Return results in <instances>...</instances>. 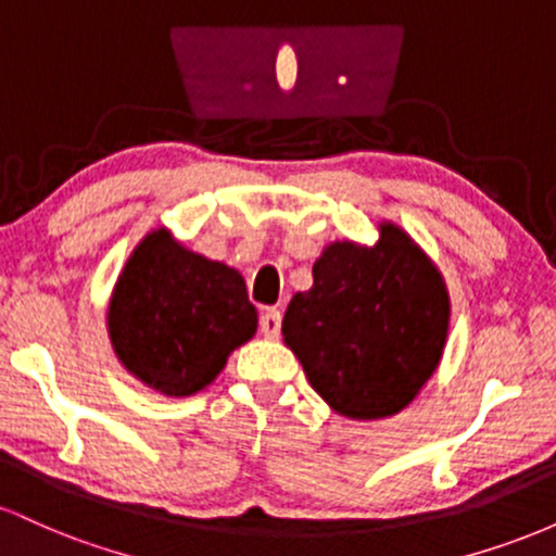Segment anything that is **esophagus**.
Here are the masks:
<instances>
[{
    "label": "esophagus",
    "mask_w": 556,
    "mask_h": 556,
    "mask_svg": "<svg viewBox=\"0 0 556 556\" xmlns=\"http://www.w3.org/2000/svg\"><path fill=\"white\" fill-rule=\"evenodd\" d=\"M279 329H282V314L277 308H266L261 314V334L269 337V340H277Z\"/></svg>",
    "instance_id": "34e87169"
}]
</instances>
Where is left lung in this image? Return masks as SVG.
Instances as JSON below:
<instances>
[{
  "mask_svg": "<svg viewBox=\"0 0 556 556\" xmlns=\"http://www.w3.org/2000/svg\"><path fill=\"white\" fill-rule=\"evenodd\" d=\"M371 245L334 240L314 264V287L287 305V348L334 413L397 416L442 363L450 292L429 253L381 219Z\"/></svg>",
  "mask_w": 556,
  "mask_h": 556,
  "instance_id": "8db88e82",
  "label": "left lung"
}]
</instances>
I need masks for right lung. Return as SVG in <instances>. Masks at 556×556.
<instances>
[{
	"label": "right lung",
	"mask_w": 556,
	"mask_h": 556,
	"mask_svg": "<svg viewBox=\"0 0 556 556\" xmlns=\"http://www.w3.org/2000/svg\"><path fill=\"white\" fill-rule=\"evenodd\" d=\"M256 329L258 311L242 274L185 248L167 227L132 248L106 305L117 361L164 397H190L214 384Z\"/></svg>",
	"instance_id": "obj_1"
}]
</instances>
